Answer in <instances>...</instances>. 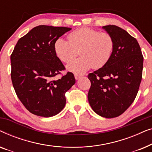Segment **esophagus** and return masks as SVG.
Instances as JSON below:
<instances>
[{"mask_svg": "<svg viewBox=\"0 0 152 152\" xmlns=\"http://www.w3.org/2000/svg\"><path fill=\"white\" fill-rule=\"evenodd\" d=\"M83 75L81 74H75V80H77L79 79H80Z\"/></svg>", "mask_w": 152, "mask_h": 152, "instance_id": "esophagus-1", "label": "esophagus"}]
</instances>
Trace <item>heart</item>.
<instances>
[{
  "label": "heart",
  "instance_id": "1",
  "mask_svg": "<svg viewBox=\"0 0 152 152\" xmlns=\"http://www.w3.org/2000/svg\"><path fill=\"white\" fill-rule=\"evenodd\" d=\"M68 39H57L54 50L57 57L66 63L75 58L80 51L81 57L66 66L68 70L75 73L84 72L91 67H103L113 54L114 40L107 32L83 27L70 33Z\"/></svg>",
  "mask_w": 152,
  "mask_h": 152
}]
</instances>
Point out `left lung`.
<instances>
[{"instance_id": "obj_1", "label": "left lung", "mask_w": 152, "mask_h": 152, "mask_svg": "<svg viewBox=\"0 0 152 152\" xmlns=\"http://www.w3.org/2000/svg\"><path fill=\"white\" fill-rule=\"evenodd\" d=\"M102 28L113 37L114 49L109 61L88 75L91 83L88 99L97 115L113 118L123 113L136 98L143 56L138 41L126 30L113 25Z\"/></svg>"}]
</instances>
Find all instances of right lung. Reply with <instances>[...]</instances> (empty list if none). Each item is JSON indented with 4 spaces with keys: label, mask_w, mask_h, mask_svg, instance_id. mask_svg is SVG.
I'll use <instances>...</instances> for the list:
<instances>
[{
    "label": "right lung",
    "mask_w": 152,
    "mask_h": 152,
    "mask_svg": "<svg viewBox=\"0 0 152 152\" xmlns=\"http://www.w3.org/2000/svg\"><path fill=\"white\" fill-rule=\"evenodd\" d=\"M71 30L39 26L20 38L11 59V78L18 99L30 113L41 117L57 115L66 105L65 93L75 83L74 75L55 77L65 67L54 50L55 41Z\"/></svg>",
    "instance_id": "obj_1"
}]
</instances>
